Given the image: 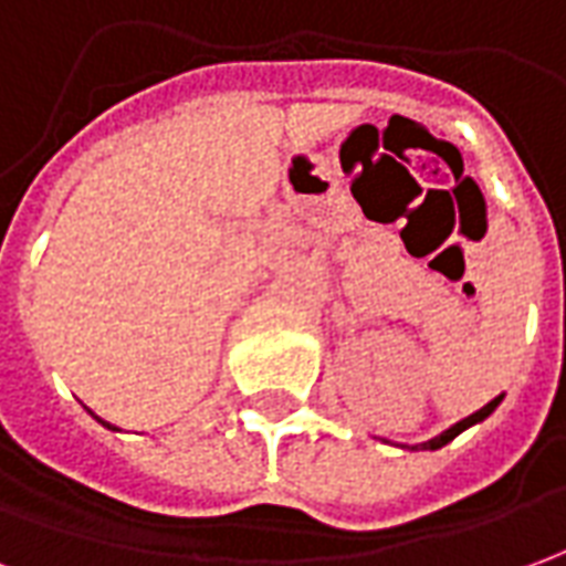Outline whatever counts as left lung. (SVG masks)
I'll return each instance as SVG.
<instances>
[{"label": "left lung", "mask_w": 566, "mask_h": 566, "mask_svg": "<svg viewBox=\"0 0 566 566\" xmlns=\"http://www.w3.org/2000/svg\"><path fill=\"white\" fill-rule=\"evenodd\" d=\"M500 400H503V394H500V397H494V400H491V403H488V406H482V409H479V412H473V416H467V418H463V421H458V424H451L449 430H442V433H439V437L427 439V442H421V446H412V449H424V451L442 449V446H446V442H451V439L458 437V433H463V430H467V427H473V424H479V421H485V418L491 416V412H494V409H497Z\"/></svg>", "instance_id": "left-lung-1"}]
</instances>
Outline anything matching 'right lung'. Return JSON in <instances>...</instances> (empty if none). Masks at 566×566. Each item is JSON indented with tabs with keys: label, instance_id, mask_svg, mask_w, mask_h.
<instances>
[{
	"label": "right lung",
	"instance_id": "1",
	"mask_svg": "<svg viewBox=\"0 0 566 566\" xmlns=\"http://www.w3.org/2000/svg\"><path fill=\"white\" fill-rule=\"evenodd\" d=\"M96 421H99V424H103V427H108V430H117V427H112V424H108V421H103V418H96Z\"/></svg>",
	"mask_w": 566,
	"mask_h": 566
}]
</instances>
